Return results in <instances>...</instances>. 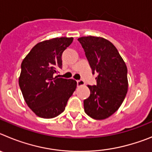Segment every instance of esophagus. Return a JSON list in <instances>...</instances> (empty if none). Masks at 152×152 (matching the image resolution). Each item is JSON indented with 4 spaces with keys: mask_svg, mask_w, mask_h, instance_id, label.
Segmentation results:
<instances>
[{
    "mask_svg": "<svg viewBox=\"0 0 152 152\" xmlns=\"http://www.w3.org/2000/svg\"><path fill=\"white\" fill-rule=\"evenodd\" d=\"M77 86H84L85 84H84V82L82 80H77Z\"/></svg>",
    "mask_w": 152,
    "mask_h": 152,
    "instance_id": "1",
    "label": "esophagus"
}]
</instances>
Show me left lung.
<instances>
[{"instance_id": "1", "label": "left lung", "mask_w": 152, "mask_h": 152, "mask_svg": "<svg viewBox=\"0 0 152 152\" xmlns=\"http://www.w3.org/2000/svg\"><path fill=\"white\" fill-rule=\"evenodd\" d=\"M93 74L97 72L96 85H88L91 94L84 100V112L94 119L110 116L121 106L128 91L127 67L112 42L102 37L77 39Z\"/></svg>"}]
</instances>
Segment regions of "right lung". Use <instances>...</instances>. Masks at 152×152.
Returning a JSON list of instances; mask_svg holds the SVG:
<instances>
[{"label": "right lung", "instance_id": "right-lung-1", "mask_svg": "<svg viewBox=\"0 0 152 152\" xmlns=\"http://www.w3.org/2000/svg\"><path fill=\"white\" fill-rule=\"evenodd\" d=\"M72 42V37L42 41L23 60L19 85L26 104L36 116L45 119L58 116L76 89V80L54 75L62 67V53Z\"/></svg>", "mask_w": 152, "mask_h": 152}]
</instances>
